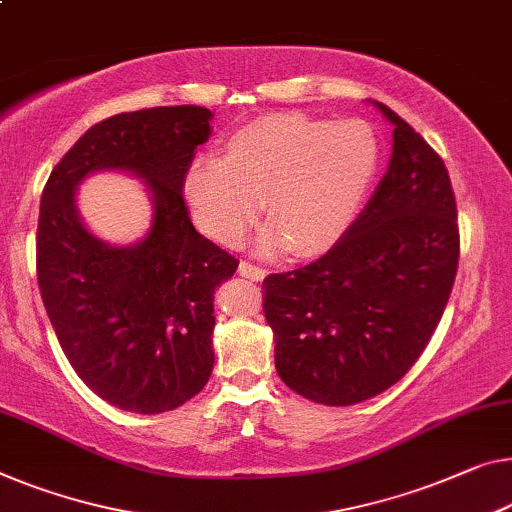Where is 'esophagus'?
<instances>
[{
    "instance_id": "obj_1",
    "label": "esophagus",
    "mask_w": 512,
    "mask_h": 512,
    "mask_svg": "<svg viewBox=\"0 0 512 512\" xmlns=\"http://www.w3.org/2000/svg\"><path fill=\"white\" fill-rule=\"evenodd\" d=\"M239 273L243 278H250V280H264L266 278V269H259V266L250 264V262H241Z\"/></svg>"
}]
</instances>
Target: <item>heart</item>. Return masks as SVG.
Here are the masks:
<instances>
[{
	"instance_id": "b5f03b06",
	"label": "heart",
	"mask_w": 512,
	"mask_h": 512,
	"mask_svg": "<svg viewBox=\"0 0 512 512\" xmlns=\"http://www.w3.org/2000/svg\"><path fill=\"white\" fill-rule=\"evenodd\" d=\"M379 144L365 121L273 112L227 137L223 160H195L183 174V202L209 239L239 246L255 223L262 253L319 257L349 232L377 174Z\"/></svg>"
}]
</instances>
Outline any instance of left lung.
Wrapping results in <instances>:
<instances>
[{
    "mask_svg": "<svg viewBox=\"0 0 512 512\" xmlns=\"http://www.w3.org/2000/svg\"><path fill=\"white\" fill-rule=\"evenodd\" d=\"M375 195L338 246L264 278V315L280 379L317 404L347 407L384 393L423 354L451 296L460 232L451 177L407 121Z\"/></svg>",
    "mask_w": 512,
    "mask_h": 512,
    "instance_id": "1",
    "label": "left lung"
}]
</instances>
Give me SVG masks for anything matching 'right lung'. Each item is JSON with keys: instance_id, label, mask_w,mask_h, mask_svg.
I'll return each mask as SVG.
<instances>
[{"instance_id": "1", "label": "right lung", "mask_w": 512, "mask_h": 512, "mask_svg": "<svg viewBox=\"0 0 512 512\" xmlns=\"http://www.w3.org/2000/svg\"><path fill=\"white\" fill-rule=\"evenodd\" d=\"M211 117L197 105L114 114L66 151L43 188V305L78 377L124 411L177 409L211 377L213 292L239 259L195 230L181 190ZM96 171L143 179L155 216L140 242L112 247L81 223L74 190Z\"/></svg>"}]
</instances>
